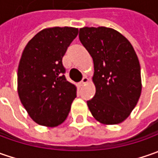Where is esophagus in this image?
<instances>
[{"instance_id":"esophagus-1","label":"esophagus","mask_w":158,"mask_h":158,"mask_svg":"<svg viewBox=\"0 0 158 158\" xmlns=\"http://www.w3.org/2000/svg\"><path fill=\"white\" fill-rule=\"evenodd\" d=\"M88 82H89V78L87 77V76H84V77L82 79V81L80 82V85H83V84L87 83Z\"/></svg>"}]
</instances>
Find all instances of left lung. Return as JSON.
I'll use <instances>...</instances> for the list:
<instances>
[{
    "label": "left lung",
    "instance_id": "obj_1",
    "mask_svg": "<svg viewBox=\"0 0 158 158\" xmlns=\"http://www.w3.org/2000/svg\"><path fill=\"white\" fill-rule=\"evenodd\" d=\"M79 39L94 63V98L87 101L92 116L105 125L121 123L142 92L141 67L131 43L116 30L83 27Z\"/></svg>",
    "mask_w": 158,
    "mask_h": 158
}]
</instances>
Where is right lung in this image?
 Wrapping results in <instances>:
<instances>
[{
    "mask_svg": "<svg viewBox=\"0 0 158 158\" xmlns=\"http://www.w3.org/2000/svg\"><path fill=\"white\" fill-rule=\"evenodd\" d=\"M77 34V28H46L23 51L17 92L29 116L39 125L54 127L61 124L76 98V86L64 76L62 58Z\"/></svg>",
    "mask_w": 158,
    "mask_h": 158,
    "instance_id": "obj_1",
    "label": "right lung"
}]
</instances>
